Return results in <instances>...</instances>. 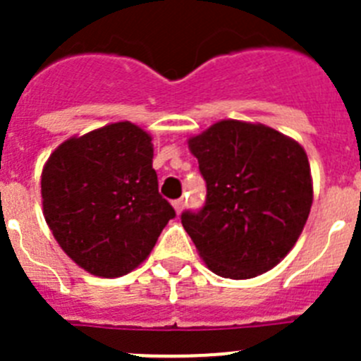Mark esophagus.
I'll list each match as a JSON object with an SVG mask.
<instances>
[{
    "label": "esophagus",
    "mask_w": 361,
    "mask_h": 361,
    "mask_svg": "<svg viewBox=\"0 0 361 361\" xmlns=\"http://www.w3.org/2000/svg\"><path fill=\"white\" fill-rule=\"evenodd\" d=\"M184 206H186V200L184 199L173 200V208H175V213H177V215H180V212L184 209Z\"/></svg>",
    "instance_id": "1"
}]
</instances>
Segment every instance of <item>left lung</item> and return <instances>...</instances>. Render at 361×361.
Returning <instances> with one entry per match:
<instances>
[{"label":"left lung","mask_w":361,"mask_h":361,"mask_svg":"<svg viewBox=\"0 0 361 361\" xmlns=\"http://www.w3.org/2000/svg\"><path fill=\"white\" fill-rule=\"evenodd\" d=\"M208 195L183 226L215 275L245 280L293 250L312 206L309 159L300 142L260 123L222 119L188 139Z\"/></svg>","instance_id":"8db88e82"}]
</instances>
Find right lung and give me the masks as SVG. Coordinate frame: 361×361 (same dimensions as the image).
<instances>
[{"label":"right lung","mask_w":361,"mask_h":361,"mask_svg":"<svg viewBox=\"0 0 361 361\" xmlns=\"http://www.w3.org/2000/svg\"><path fill=\"white\" fill-rule=\"evenodd\" d=\"M152 162V135L130 121L70 137L44 162V220L61 250L90 275H128L175 216L159 195Z\"/></svg>","instance_id":"obj_1"}]
</instances>
